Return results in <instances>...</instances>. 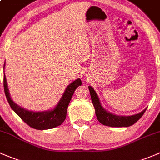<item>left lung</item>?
<instances>
[{"mask_svg":"<svg viewBox=\"0 0 160 160\" xmlns=\"http://www.w3.org/2000/svg\"><path fill=\"white\" fill-rule=\"evenodd\" d=\"M88 89L90 91L92 102L95 107L97 118L99 122L104 126H111V127H128L136 123L142 116L146 110V108L141 112L130 116H119L113 115L102 108L100 103L99 98L92 87L88 86Z\"/></svg>","mask_w":160,"mask_h":160,"instance_id":"1","label":"left lung"}]
</instances>
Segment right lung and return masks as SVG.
Returning a JSON list of instances; mask_svg holds the SVG:
<instances>
[{"instance_id": "obj_1", "label": "right lung", "mask_w": 160, "mask_h": 160, "mask_svg": "<svg viewBox=\"0 0 160 160\" xmlns=\"http://www.w3.org/2000/svg\"><path fill=\"white\" fill-rule=\"evenodd\" d=\"M81 85H82V80L80 78H78L69 84L64 92L62 98L54 109L47 112H34L28 111V110L21 108L12 101L10 97L9 91H8L5 75H4V93H5L6 98L10 106L24 122L27 123L31 128L38 130L53 129L62 124L66 118L67 108H68L71 98L77 87Z\"/></svg>"}]
</instances>
